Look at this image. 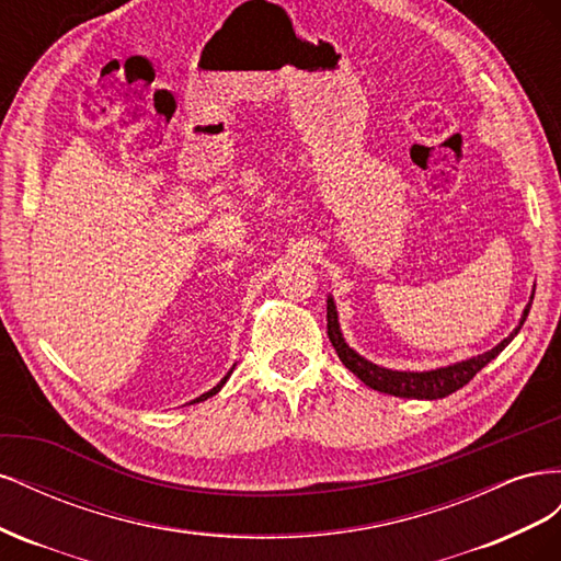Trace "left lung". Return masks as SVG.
Returning a JSON list of instances; mask_svg holds the SVG:
<instances>
[{
    "label": "left lung",
    "instance_id": "8db88e82",
    "mask_svg": "<svg viewBox=\"0 0 561 561\" xmlns=\"http://www.w3.org/2000/svg\"><path fill=\"white\" fill-rule=\"evenodd\" d=\"M534 301V297H531ZM531 301L526 304L524 316L519 320V325L515 328V332L503 339L499 346H494L491 351L474 355L470 360L456 363L449 367H439V369H431V371H398V369H386L379 367L375 363L365 360L363 355L355 353L353 348H348V344L344 342L342 332H339V320H336V307L332 297H328V336L330 342L342 360L355 377H358L365 386L379 390V393H388L396 398H416V400H437V398H447L451 396L454 390L463 388L478 371L496 358V355L513 342V336L519 332V328L524 325L526 316H529Z\"/></svg>",
    "mask_w": 561,
    "mask_h": 561
}]
</instances>
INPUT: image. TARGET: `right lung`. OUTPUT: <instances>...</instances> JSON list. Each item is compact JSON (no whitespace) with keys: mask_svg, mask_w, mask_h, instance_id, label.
Here are the masks:
<instances>
[{"mask_svg":"<svg viewBox=\"0 0 561 561\" xmlns=\"http://www.w3.org/2000/svg\"><path fill=\"white\" fill-rule=\"evenodd\" d=\"M229 375H231V371H229ZM229 375H227V377H225V379H222V381H219V383H217V386H215V388H210V390H208V393H203V396H198V398H196V400H192V402H201V400H208V398H210V396H215V393H217V390H219V388H222V386H225V383H227V379H229Z\"/></svg>","mask_w":561,"mask_h":561,"instance_id":"add662e5","label":"right lung"}]
</instances>
